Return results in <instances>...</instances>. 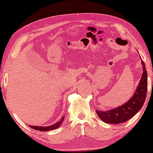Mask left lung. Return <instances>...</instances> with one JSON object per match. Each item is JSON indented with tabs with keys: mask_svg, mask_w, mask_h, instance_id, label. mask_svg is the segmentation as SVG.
Listing matches in <instances>:
<instances>
[{
	"mask_svg": "<svg viewBox=\"0 0 153 153\" xmlns=\"http://www.w3.org/2000/svg\"><path fill=\"white\" fill-rule=\"evenodd\" d=\"M143 73L135 93L123 105L107 111L96 110L97 115L106 124H121L132 118L142 108L147 90V72L145 64L141 61Z\"/></svg>",
	"mask_w": 153,
	"mask_h": 153,
	"instance_id": "left-lung-1",
	"label": "left lung"
}]
</instances>
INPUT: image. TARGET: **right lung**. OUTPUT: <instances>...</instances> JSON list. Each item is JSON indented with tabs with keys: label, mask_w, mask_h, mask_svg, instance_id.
Returning a JSON list of instances; mask_svg holds the SVG:
<instances>
[{
	"label": "right lung",
	"mask_w": 153,
	"mask_h": 153,
	"mask_svg": "<svg viewBox=\"0 0 153 153\" xmlns=\"http://www.w3.org/2000/svg\"><path fill=\"white\" fill-rule=\"evenodd\" d=\"M64 120V117H62L61 119L59 121L56 122L55 124L50 125V126H31L29 125V127L32 128L34 129H36V130H39V131H49V130H53V129H57V128L59 127L61 124H62L63 121Z\"/></svg>",
	"instance_id": "right-lung-1"
}]
</instances>
